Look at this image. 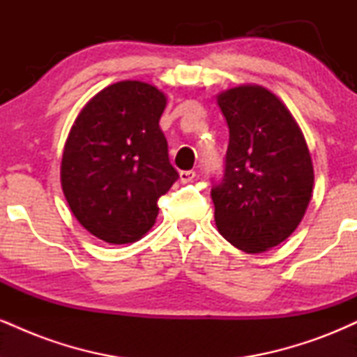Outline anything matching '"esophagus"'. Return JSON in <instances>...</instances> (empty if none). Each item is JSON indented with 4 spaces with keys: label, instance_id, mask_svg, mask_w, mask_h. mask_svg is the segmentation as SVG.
Returning a JSON list of instances; mask_svg holds the SVG:
<instances>
[{
    "label": "esophagus",
    "instance_id": "1",
    "mask_svg": "<svg viewBox=\"0 0 357 357\" xmlns=\"http://www.w3.org/2000/svg\"><path fill=\"white\" fill-rule=\"evenodd\" d=\"M195 171H181V173H179V179H181V183H190L195 179Z\"/></svg>",
    "mask_w": 357,
    "mask_h": 357
}]
</instances>
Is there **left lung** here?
Masks as SVG:
<instances>
[{
  "label": "left lung",
  "instance_id": "left-lung-1",
  "mask_svg": "<svg viewBox=\"0 0 357 357\" xmlns=\"http://www.w3.org/2000/svg\"><path fill=\"white\" fill-rule=\"evenodd\" d=\"M230 129L225 173L211 190L216 228L233 247L261 253L289 238L312 198L309 147L290 110L260 85L218 96Z\"/></svg>",
  "mask_w": 357,
  "mask_h": 357
}]
</instances>
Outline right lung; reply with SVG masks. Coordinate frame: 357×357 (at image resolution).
Wrapping results in <instances>:
<instances>
[{"label": "right lung", "mask_w": 357, "mask_h": 357, "mask_svg": "<svg viewBox=\"0 0 357 357\" xmlns=\"http://www.w3.org/2000/svg\"><path fill=\"white\" fill-rule=\"evenodd\" d=\"M166 96L122 80L93 96L73 122L60 166L61 190L79 223L114 245L134 243L155 223L158 199L179 178L159 119Z\"/></svg>", "instance_id": "right-lung-1"}]
</instances>
